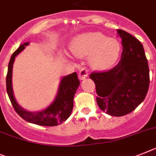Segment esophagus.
Listing matches in <instances>:
<instances>
[{
    "label": "esophagus",
    "instance_id": "esophagus-1",
    "mask_svg": "<svg viewBox=\"0 0 156 156\" xmlns=\"http://www.w3.org/2000/svg\"><path fill=\"white\" fill-rule=\"evenodd\" d=\"M89 76V70L86 67H82L78 73V78L81 80H84Z\"/></svg>",
    "mask_w": 156,
    "mask_h": 156
}]
</instances>
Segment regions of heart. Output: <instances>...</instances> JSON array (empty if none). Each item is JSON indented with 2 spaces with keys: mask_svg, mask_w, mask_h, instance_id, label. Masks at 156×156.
Returning <instances> with one entry per match:
<instances>
[{
  "mask_svg": "<svg viewBox=\"0 0 156 156\" xmlns=\"http://www.w3.org/2000/svg\"><path fill=\"white\" fill-rule=\"evenodd\" d=\"M120 46L114 39L99 32H88L74 39L71 51L77 57H89L90 66L96 70L112 67L120 55Z\"/></svg>",
  "mask_w": 156,
  "mask_h": 156,
  "instance_id": "heart-1",
  "label": "heart"
}]
</instances>
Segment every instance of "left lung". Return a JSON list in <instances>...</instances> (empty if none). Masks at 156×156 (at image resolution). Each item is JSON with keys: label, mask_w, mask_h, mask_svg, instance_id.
Returning a JSON list of instances; mask_svg holds the SVG:
<instances>
[{"label": "left lung", "mask_w": 156, "mask_h": 156, "mask_svg": "<svg viewBox=\"0 0 156 156\" xmlns=\"http://www.w3.org/2000/svg\"><path fill=\"white\" fill-rule=\"evenodd\" d=\"M116 31L123 48L118 64L107 71L92 72L90 78L95 83L99 108L108 115L121 116L144 100L150 78L142 44L127 31Z\"/></svg>", "instance_id": "obj_1"}]
</instances>
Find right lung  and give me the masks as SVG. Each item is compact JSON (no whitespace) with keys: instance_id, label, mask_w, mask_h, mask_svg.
Segmentation results:
<instances>
[{"instance_id":"1","label":"right lung","mask_w":156,"mask_h":156,"mask_svg":"<svg viewBox=\"0 0 156 156\" xmlns=\"http://www.w3.org/2000/svg\"><path fill=\"white\" fill-rule=\"evenodd\" d=\"M28 44L29 43L21 44L12 54L10 58L6 76V89L8 95L15 111L23 120H25L27 122L42 126H55L62 124L70 116L74 106V94L79 86L80 82L78 80L76 72L64 77L61 80L58 95L50 106L44 110L37 112H31L24 110L17 104L14 98L12 86V74L16 56L20 52H21L24 49L25 46L28 45Z\"/></svg>"}]
</instances>
